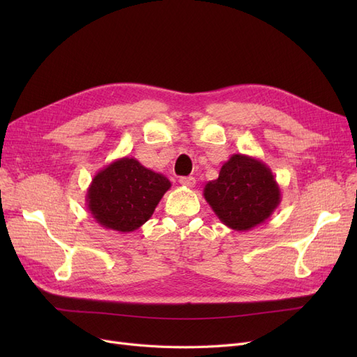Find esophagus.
Instances as JSON below:
<instances>
[{
  "instance_id": "1",
  "label": "esophagus",
  "mask_w": 357,
  "mask_h": 357,
  "mask_svg": "<svg viewBox=\"0 0 357 357\" xmlns=\"http://www.w3.org/2000/svg\"><path fill=\"white\" fill-rule=\"evenodd\" d=\"M180 185L181 186H186V188H193L195 186V183H197V180H195V177H180Z\"/></svg>"
}]
</instances>
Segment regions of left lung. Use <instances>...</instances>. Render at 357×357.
Returning <instances> with one entry per match:
<instances>
[{
  "mask_svg": "<svg viewBox=\"0 0 357 357\" xmlns=\"http://www.w3.org/2000/svg\"><path fill=\"white\" fill-rule=\"evenodd\" d=\"M204 198L228 228L245 232L265 223L282 202V190L265 162L235 153L219 177L204 188Z\"/></svg>",
  "mask_w": 357,
  "mask_h": 357,
  "instance_id": "8db88e82",
  "label": "left lung"
}]
</instances>
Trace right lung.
<instances>
[{
    "label": "right lung",
    "instance_id": "right-lung-1",
    "mask_svg": "<svg viewBox=\"0 0 357 357\" xmlns=\"http://www.w3.org/2000/svg\"><path fill=\"white\" fill-rule=\"evenodd\" d=\"M169 188L164 174L125 156L96 172L86 192V205L102 228L128 234L152 218Z\"/></svg>",
    "mask_w": 357,
    "mask_h": 357
}]
</instances>
